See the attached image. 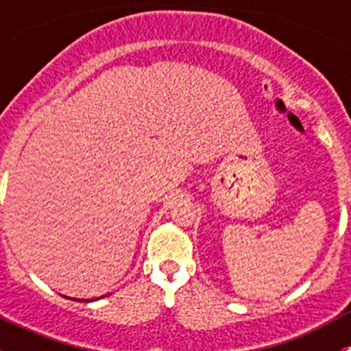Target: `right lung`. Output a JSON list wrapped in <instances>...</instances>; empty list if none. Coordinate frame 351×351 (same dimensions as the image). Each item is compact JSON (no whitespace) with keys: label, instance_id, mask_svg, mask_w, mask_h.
I'll list each match as a JSON object with an SVG mask.
<instances>
[{"label":"right lung","instance_id":"add662e5","mask_svg":"<svg viewBox=\"0 0 351 351\" xmlns=\"http://www.w3.org/2000/svg\"><path fill=\"white\" fill-rule=\"evenodd\" d=\"M86 302H88V300H86Z\"/></svg>","mask_w":351,"mask_h":351}]
</instances>
